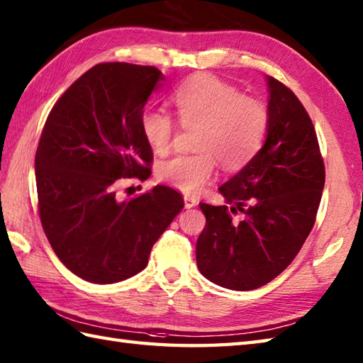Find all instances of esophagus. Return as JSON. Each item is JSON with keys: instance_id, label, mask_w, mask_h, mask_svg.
Returning a JSON list of instances; mask_svg holds the SVG:
<instances>
[{"instance_id": "34e87169", "label": "esophagus", "mask_w": 363, "mask_h": 363, "mask_svg": "<svg viewBox=\"0 0 363 363\" xmlns=\"http://www.w3.org/2000/svg\"><path fill=\"white\" fill-rule=\"evenodd\" d=\"M184 208H192V206H196L199 202H197V199L194 197V196H189V194H184Z\"/></svg>"}]
</instances>
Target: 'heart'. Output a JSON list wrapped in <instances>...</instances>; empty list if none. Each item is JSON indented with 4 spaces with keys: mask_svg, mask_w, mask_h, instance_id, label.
<instances>
[{
    "mask_svg": "<svg viewBox=\"0 0 363 363\" xmlns=\"http://www.w3.org/2000/svg\"><path fill=\"white\" fill-rule=\"evenodd\" d=\"M175 115L183 125L199 124L194 154H182L158 166V179L183 192L202 189L216 171V160L227 169H240L264 146L269 133V110L235 86L211 74L183 82L172 94ZM141 133L149 147L164 155L172 146L175 121L163 110L141 113Z\"/></svg>",
    "mask_w": 363,
    "mask_h": 363,
    "instance_id": "obj_1",
    "label": "heart"
}]
</instances>
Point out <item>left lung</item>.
<instances>
[{"label":"left lung","mask_w":363,"mask_h":363,"mask_svg":"<svg viewBox=\"0 0 363 363\" xmlns=\"http://www.w3.org/2000/svg\"><path fill=\"white\" fill-rule=\"evenodd\" d=\"M269 133L250 163L219 188L228 205L200 203L206 225L196 257L200 273L231 291L277 278L315 223L325 163L315 128L291 88L269 77ZM245 216L233 220L237 211Z\"/></svg>","instance_id":"8db88e82"}]
</instances>
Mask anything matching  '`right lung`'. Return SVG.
I'll return each instance as SVG.
<instances>
[{"label":"right lung","instance_id":"1","mask_svg":"<svg viewBox=\"0 0 363 363\" xmlns=\"http://www.w3.org/2000/svg\"><path fill=\"white\" fill-rule=\"evenodd\" d=\"M164 79L155 67L98 63L80 76L46 118L35 154L38 214L59 259L96 284L130 278L183 206L169 186L119 199L123 180L144 182L154 154L141 113Z\"/></svg>","mask_w":363,"mask_h":363}]
</instances>
